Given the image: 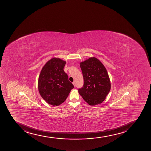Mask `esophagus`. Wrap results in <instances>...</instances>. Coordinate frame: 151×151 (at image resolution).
Masks as SVG:
<instances>
[{
	"label": "esophagus",
	"instance_id": "34e87169",
	"mask_svg": "<svg viewBox=\"0 0 151 151\" xmlns=\"http://www.w3.org/2000/svg\"><path fill=\"white\" fill-rule=\"evenodd\" d=\"M73 86H76V82H75V81H73Z\"/></svg>",
	"mask_w": 151,
	"mask_h": 151
}]
</instances>
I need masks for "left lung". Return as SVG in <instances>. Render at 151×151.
<instances>
[{
    "instance_id": "obj_1",
    "label": "left lung",
    "mask_w": 151,
    "mask_h": 151,
    "mask_svg": "<svg viewBox=\"0 0 151 151\" xmlns=\"http://www.w3.org/2000/svg\"><path fill=\"white\" fill-rule=\"evenodd\" d=\"M84 84L78 93L84 101L91 106L101 103L111 88L109 77L101 62L91 57L81 62Z\"/></svg>"
}]
</instances>
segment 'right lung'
<instances>
[{
    "label": "right lung",
    "mask_w": 151,
    "mask_h": 151,
    "mask_svg": "<svg viewBox=\"0 0 151 151\" xmlns=\"http://www.w3.org/2000/svg\"><path fill=\"white\" fill-rule=\"evenodd\" d=\"M66 62L52 58L44 65L39 76L38 87L41 97L48 104L58 106L63 103L74 88L64 72Z\"/></svg>",
    "instance_id": "obj_1"
}]
</instances>
